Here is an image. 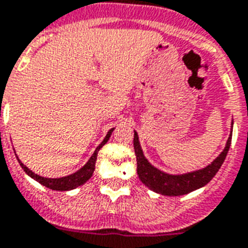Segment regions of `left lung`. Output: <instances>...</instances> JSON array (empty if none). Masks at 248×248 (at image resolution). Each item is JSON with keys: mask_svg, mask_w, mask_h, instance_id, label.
<instances>
[{"mask_svg": "<svg viewBox=\"0 0 248 248\" xmlns=\"http://www.w3.org/2000/svg\"><path fill=\"white\" fill-rule=\"evenodd\" d=\"M230 144H232V135L228 139L226 147L221 152L220 156L207 168L183 175H169L154 168L145 160L143 152H141L139 140H138V134L134 132V149H135L138 162V175L145 186H148L151 190H154L157 194L169 196L185 195V194H188V192L207 185L216 175L228 155Z\"/></svg>", "mask_w": 248, "mask_h": 248, "instance_id": "left-lung-1", "label": "left lung"}]
</instances>
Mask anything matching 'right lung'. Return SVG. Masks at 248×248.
Here are the masks:
<instances>
[{
  "label": "right lung",
  "instance_id": "right-lung-1",
  "mask_svg": "<svg viewBox=\"0 0 248 248\" xmlns=\"http://www.w3.org/2000/svg\"><path fill=\"white\" fill-rule=\"evenodd\" d=\"M111 131H113V128L109 130V132L107 134L105 139H104V140L101 141V144L96 148L94 154L92 155V157L88 160V162H87L86 165L83 166L80 170H78L77 173H74V174L71 175H67V177H62V178H44V177H40V175L35 174L32 170L28 169L27 166H24L22 162L19 161V160L18 161L19 164H20V166H22V169H23L24 171L31 177V178L36 179L37 182L41 183L43 186L48 187V188H50V190H56V191H67V190H73V188H75V187H78L80 186V185H83V183H86L87 181L92 177V174H93V171H94L96 158H97V152H99L100 148H101V147H103L108 140H109Z\"/></svg>",
  "mask_w": 248,
  "mask_h": 248
}]
</instances>
